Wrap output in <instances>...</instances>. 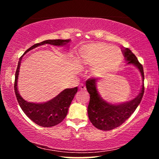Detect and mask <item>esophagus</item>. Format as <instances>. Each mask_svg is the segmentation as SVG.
Instances as JSON below:
<instances>
[{
	"label": "esophagus",
	"instance_id": "1",
	"mask_svg": "<svg viewBox=\"0 0 159 159\" xmlns=\"http://www.w3.org/2000/svg\"><path fill=\"white\" fill-rule=\"evenodd\" d=\"M79 89H80V90L83 91V90H86V88H85V86L84 85H83V84H81V85H80Z\"/></svg>",
	"mask_w": 159,
	"mask_h": 159
}]
</instances>
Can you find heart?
Wrapping results in <instances>:
<instances>
[{
    "instance_id": "heart-1",
    "label": "heart",
    "mask_w": 159,
    "mask_h": 159,
    "mask_svg": "<svg viewBox=\"0 0 159 159\" xmlns=\"http://www.w3.org/2000/svg\"><path fill=\"white\" fill-rule=\"evenodd\" d=\"M80 61L83 66L91 69L93 75L105 77L120 65L123 60L121 50L102 42L91 43L80 50Z\"/></svg>"
}]
</instances>
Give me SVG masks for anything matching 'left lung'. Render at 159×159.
<instances>
[{"label": "left lung", "mask_w": 159, "mask_h": 159, "mask_svg": "<svg viewBox=\"0 0 159 159\" xmlns=\"http://www.w3.org/2000/svg\"><path fill=\"white\" fill-rule=\"evenodd\" d=\"M127 64H133L139 69L144 81V69L136 56L128 48L122 50ZM98 79H90L86 80V88L90 95L88 107V114L92 124L99 130L107 131L118 127L124 123L135 111L144 95V83L139 95L130 102L114 104L102 98L97 89Z\"/></svg>", "instance_id": "1"}]
</instances>
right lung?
Returning <instances> with one entry per match:
<instances>
[{"label": "right lung", "mask_w": 159, "mask_h": 159, "mask_svg": "<svg viewBox=\"0 0 159 159\" xmlns=\"http://www.w3.org/2000/svg\"><path fill=\"white\" fill-rule=\"evenodd\" d=\"M70 41H71L70 39L46 40V41L41 42L39 43L32 45L31 48L25 51L24 55H25L26 53L34 48L45 44H50L56 45V46H63V45L68 44ZM23 56L20 58V61L18 62L17 68L15 73L14 85L16 98L17 99L18 103L20 104L21 109L31 120H33L35 123L42 126V127H52V126L59 124L66 116L70 104L78 91V87L66 88L61 91L55 98L46 102L34 103V102L26 101L20 95L17 88L19 72H20V68Z\"/></svg>", "instance_id": "add662e5"}]
</instances>
